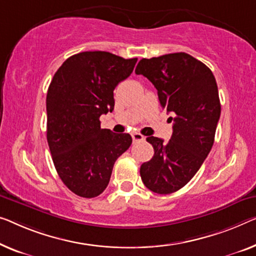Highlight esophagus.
Returning a JSON list of instances; mask_svg holds the SVG:
<instances>
[{"label":"esophagus","mask_w":256,"mask_h":256,"mask_svg":"<svg viewBox=\"0 0 256 256\" xmlns=\"http://www.w3.org/2000/svg\"><path fill=\"white\" fill-rule=\"evenodd\" d=\"M132 139H133V142H140V141H144V136L142 134H140V133H132Z\"/></svg>","instance_id":"obj_1"}]
</instances>
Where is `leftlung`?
<instances>
[{
	"mask_svg": "<svg viewBox=\"0 0 256 256\" xmlns=\"http://www.w3.org/2000/svg\"><path fill=\"white\" fill-rule=\"evenodd\" d=\"M158 90L160 104L172 112V136L168 142L150 136V161L140 166L148 190L170 194L194 177L210 152L220 116L216 79L207 66L186 52L142 58L136 68Z\"/></svg>",
	"mask_w": 256,
	"mask_h": 256,
	"instance_id": "8db88e82",
	"label": "left lung"
}]
</instances>
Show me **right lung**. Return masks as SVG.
<instances>
[{
	"label": "right lung",
	"instance_id": "right-lung-1",
	"mask_svg": "<svg viewBox=\"0 0 256 256\" xmlns=\"http://www.w3.org/2000/svg\"><path fill=\"white\" fill-rule=\"evenodd\" d=\"M136 63L108 52H79L60 66L49 85L48 146L60 178L79 196H100L116 160L131 146L128 133L101 128L100 116L112 112L114 90Z\"/></svg>",
	"mask_w": 256,
	"mask_h": 256
}]
</instances>
